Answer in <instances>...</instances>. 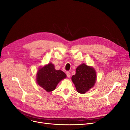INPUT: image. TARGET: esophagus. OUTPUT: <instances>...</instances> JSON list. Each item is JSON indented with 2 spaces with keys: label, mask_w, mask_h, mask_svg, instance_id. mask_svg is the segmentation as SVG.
<instances>
[{
  "label": "esophagus",
  "mask_w": 130,
  "mask_h": 130,
  "mask_svg": "<svg viewBox=\"0 0 130 130\" xmlns=\"http://www.w3.org/2000/svg\"><path fill=\"white\" fill-rule=\"evenodd\" d=\"M66 75H67V77L70 78V77H71V73H70V72H67L66 73Z\"/></svg>",
  "instance_id": "1"
}]
</instances>
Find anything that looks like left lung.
Segmentation results:
<instances>
[{
    "label": "left lung",
    "instance_id": "1",
    "mask_svg": "<svg viewBox=\"0 0 130 130\" xmlns=\"http://www.w3.org/2000/svg\"><path fill=\"white\" fill-rule=\"evenodd\" d=\"M96 78V75L94 69L85 64L78 66L76 70V74L72 77L77 91L81 94L86 93L93 87Z\"/></svg>",
    "mask_w": 130,
    "mask_h": 130
}]
</instances>
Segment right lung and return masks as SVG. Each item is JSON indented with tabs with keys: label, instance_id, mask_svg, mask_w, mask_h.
Here are the masks:
<instances>
[{
	"label": "right lung",
	"instance_id": "obj_1",
	"mask_svg": "<svg viewBox=\"0 0 130 130\" xmlns=\"http://www.w3.org/2000/svg\"><path fill=\"white\" fill-rule=\"evenodd\" d=\"M66 77L64 72L56 70L54 65L50 63L39 69L37 74V83L47 92H51L55 89L59 82Z\"/></svg>",
	"mask_w": 130,
	"mask_h": 130
}]
</instances>
